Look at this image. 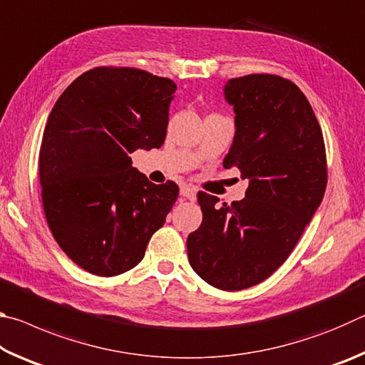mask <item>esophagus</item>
<instances>
[{"label":"esophagus","mask_w":365,"mask_h":365,"mask_svg":"<svg viewBox=\"0 0 365 365\" xmlns=\"http://www.w3.org/2000/svg\"><path fill=\"white\" fill-rule=\"evenodd\" d=\"M180 195L183 197H187L190 201H195L196 200V190L193 187H188V185H183L180 188Z\"/></svg>","instance_id":"34e87169"}]
</instances>
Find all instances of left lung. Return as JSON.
I'll return each mask as SVG.
<instances>
[{"instance_id": "obj_1", "label": "left lung", "mask_w": 365, "mask_h": 365, "mask_svg": "<svg viewBox=\"0 0 365 365\" xmlns=\"http://www.w3.org/2000/svg\"><path fill=\"white\" fill-rule=\"evenodd\" d=\"M235 137L224 168L250 185L242 201L219 206L197 193L202 222L188 235V261L219 289L238 292L270 277L292 255L327 188L325 145L304 93L270 73L230 78Z\"/></svg>"}]
</instances>
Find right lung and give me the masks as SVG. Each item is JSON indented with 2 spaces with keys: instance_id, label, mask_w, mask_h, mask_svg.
I'll return each instance as SVG.
<instances>
[{
  "instance_id": "right-lung-1",
  "label": "right lung",
  "mask_w": 365,
  "mask_h": 365,
  "mask_svg": "<svg viewBox=\"0 0 365 365\" xmlns=\"http://www.w3.org/2000/svg\"><path fill=\"white\" fill-rule=\"evenodd\" d=\"M175 90L141 69L95 67L49 113L38 164L43 209L61 250L90 274L133 269L177 201L174 182L151 183L130 158L163 146Z\"/></svg>"
}]
</instances>
